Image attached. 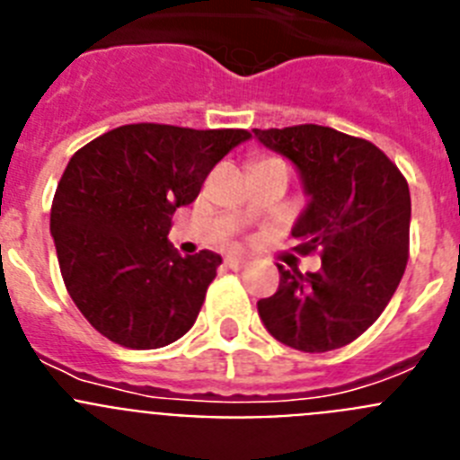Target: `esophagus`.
Here are the masks:
<instances>
[{"mask_svg":"<svg viewBox=\"0 0 460 460\" xmlns=\"http://www.w3.org/2000/svg\"><path fill=\"white\" fill-rule=\"evenodd\" d=\"M249 265V260L243 258V255H237V253H233V255H227L226 258V267H230V270H243V267Z\"/></svg>","mask_w":460,"mask_h":460,"instance_id":"34e87169","label":"esophagus"}]
</instances>
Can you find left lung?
<instances>
[{"label": "left lung", "mask_w": 460, "mask_h": 460, "mask_svg": "<svg viewBox=\"0 0 460 460\" xmlns=\"http://www.w3.org/2000/svg\"><path fill=\"white\" fill-rule=\"evenodd\" d=\"M283 154L311 195L292 227L295 253H318V271L279 265V290L258 302L267 332L302 352L359 339L385 311L408 265L410 189L396 164L364 137L329 126L253 128Z\"/></svg>", "instance_id": "obj_1"}]
</instances>
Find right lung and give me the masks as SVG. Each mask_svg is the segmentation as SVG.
<instances>
[{"mask_svg": "<svg viewBox=\"0 0 460 460\" xmlns=\"http://www.w3.org/2000/svg\"><path fill=\"white\" fill-rule=\"evenodd\" d=\"M249 137L243 128L126 124L73 154L55 190L50 233L64 286L99 334L154 350L193 327L221 255L181 258L168 242L172 214Z\"/></svg>", "mask_w": 460, "mask_h": 460, "instance_id": "1", "label": "right lung"}]
</instances>
